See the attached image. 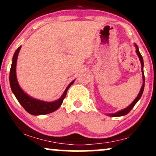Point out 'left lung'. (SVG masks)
Returning <instances> with one entry per match:
<instances>
[{"label": "left lung", "instance_id": "obj_1", "mask_svg": "<svg viewBox=\"0 0 156 156\" xmlns=\"http://www.w3.org/2000/svg\"><path fill=\"white\" fill-rule=\"evenodd\" d=\"M134 46H135V48H136V53H137V56H138L139 59H140V64H141V72H142V76H143V81H144L143 85H142L141 89H140V92H139L137 96L135 98V99L134 100L133 102H132L130 105L128 106V107L126 108L125 109H122V110H121V111H117V113H114V114H108V116H109V117H122V116H125L127 114H129V113L130 112L131 110H132V108H133L134 106L135 105L136 103H137V101H138V100L140 99L142 94H143L144 89V83H145V78H144V60H143V57H142V56H141V55H140V51H139V48H138V47H137V44L134 43Z\"/></svg>", "mask_w": 156, "mask_h": 156}]
</instances>
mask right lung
Instances as JSON below:
<instances>
[{"mask_svg":"<svg viewBox=\"0 0 156 156\" xmlns=\"http://www.w3.org/2000/svg\"><path fill=\"white\" fill-rule=\"evenodd\" d=\"M21 48H22V46H19L15 52L14 55H13L10 73H9V83H10L11 90H12L13 94L15 95L19 102L22 105V107L31 115H43V114H50V113L54 112L60 107V105L63 103V99L66 96L67 90L70 87V86L74 83L75 80L68 85L66 89L63 92L61 97L59 99L56 100V101L49 102V101H45L34 99V98L28 96L20 87L19 82H18L17 77H16V63H17L18 55H19Z\"/></svg>","mask_w":156,"mask_h":156,"instance_id":"right-lung-1","label":"right lung"}]
</instances>
